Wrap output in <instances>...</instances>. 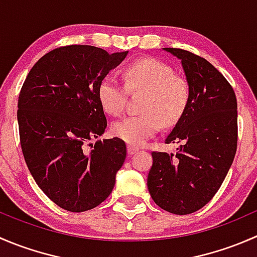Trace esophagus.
I'll return each mask as SVG.
<instances>
[{
	"label": "esophagus",
	"instance_id": "34e87169",
	"mask_svg": "<svg viewBox=\"0 0 257 257\" xmlns=\"http://www.w3.org/2000/svg\"><path fill=\"white\" fill-rule=\"evenodd\" d=\"M128 154L129 155H134L136 154V153H138L139 152V149L137 147H132V145H128Z\"/></svg>",
	"mask_w": 257,
	"mask_h": 257
}]
</instances>
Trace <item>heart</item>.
<instances>
[{"label":"heart","instance_id":"obj_1","mask_svg":"<svg viewBox=\"0 0 257 257\" xmlns=\"http://www.w3.org/2000/svg\"><path fill=\"white\" fill-rule=\"evenodd\" d=\"M125 85L107 76L98 85V100L109 115H120L125 109L128 92H145L142 102L144 113L129 115L112 125L114 137L131 145H143L158 133L163 123L173 125L181 118L190 100L186 79L175 74L169 64L145 58L129 64L123 72Z\"/></svg>","mask_w":257,"mask_h":257}]
</instances>
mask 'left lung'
I'll return each instance as SVG.
<instances>
[{
    "label": "left lung",
    "mask_w": 257,
    "mask_h": 257,
    "mask_svg": "<svg viewBox=\"0 0 257 257\" xmlns=\"http://www.w3.org/2000/svg\"><path fill=\"white\" fill-rule=\"evenodd\" d=\"M181 61L190 100L165 143L177 154L153 152L148 189L158 206L172 214L198 211L214 198L237 148V102L226 78L203 57L164 48Z\"/></svg>",
    "instance_id": "left-lung-1"
}]
</instances>
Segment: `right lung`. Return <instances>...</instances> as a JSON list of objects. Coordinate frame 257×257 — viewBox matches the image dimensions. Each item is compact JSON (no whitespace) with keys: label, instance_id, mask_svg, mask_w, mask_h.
Here are the masks:
<instances>
[{"label":"right lung","instance_id":"obj_1","mask_svg":"<svg viewBox=\"0 0 257 257\" xmlns=\"http://www.w3.org/2000/svg\"><path fill=\"white\" fill-rule=\"evenodd\" d=\"M126 54L83 45L56 48L38 59L21 88L17 120L26 164L41 190L67 211L103 203L125 160L121 139L88 143L107 128L98 85Z\"/></svg>","mask_w":257,"mask_h":257}]
</instances>
